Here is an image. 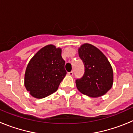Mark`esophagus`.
<instances>
[{
	"mask_svg": "<svg viewBox=\"0 0 133 133\" xmlns=\"http://www.w3.org/2000/svg\"><path fill=\"white\" fill-rule=\"evenodd\" d=\"M69 75H70V76H72V75H73V71H70V72H69Z\"/></svg>",
	"mask_w": 133,
	"mask_h": 133,
	"instance_id": "obj_1",
	"label": "esophagus"
}]
</instances>
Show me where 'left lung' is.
Returning a JSON list of instances; mask_svg holds the SVG:
<instances>
[{
  "label": "left lung",
  "mask_w": 133,
  "mask_h": 133,
  "mask_svg": "<svg viewBox=\"0 0 133 133\" xmlns=\"http://www.w3.org/2000/svg\"><path fill=\"white\" fill-rule=\"evenodd\" d=\"M78 56L84 66L83 76L76 79L81 93L90 97L103 96L112 87L113 72L104 54L90 44H84L78 49Z\"/></svg>",
  "instance_id": "1"
}]
</instances>
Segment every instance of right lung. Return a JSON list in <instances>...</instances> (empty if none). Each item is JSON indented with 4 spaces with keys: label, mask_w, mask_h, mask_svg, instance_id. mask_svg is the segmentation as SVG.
<instances>
[{
    "label": "right lung",
    "mask_w": 133,
    "mask_h": 133,
    "mask_svg": "<svg viewBox=\"0 0 133 133\" xmlns=\"http://www.w3.org/2000/svg\"><path fill=\"white\" fill-rule=\"evenodd\" d=\"M65 61L61 49L53 45L41 49L28 64L24 76V85L32 97L43 98L58 89L65 77Z\"/></svg>",
    "instance_id": "1"
}]
</instances>
